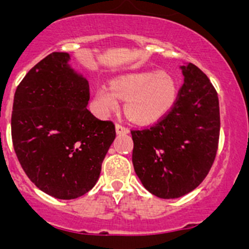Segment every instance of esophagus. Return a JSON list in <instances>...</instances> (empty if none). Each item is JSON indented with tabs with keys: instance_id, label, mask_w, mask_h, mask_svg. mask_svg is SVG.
Listing matches in <instances>:
<instances>
[{
	"instance_id": "34e87169",
	"label": "esophagus",
	"mask_w": 249,
	"mask_h": 249,
	"mask_svg": "<svg viewBox=\"0 0 249 249\" xmlns=\"http://www.w3.org/2000/svg\"><path fill=\"white\" fill-rule=\"evenodd\" d=\"M115 130H117V134H119V135H125L129 132V129H127L126 126H123V125H120V124L115 125Z\"/></svg>"
}]
</instances>
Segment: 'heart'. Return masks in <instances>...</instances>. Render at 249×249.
Instances as JSON below:
<instances>
[{
  "label": "heart",
  "instance_id": "heart-1",
  "mask_svg": "<svg viewBox=\"0 0 249 249\" xmlns=\"http://www.w3.org/2000/svg\"><path fill=\"white\" fill-rule=\"evenodd\" d=\"M119 97L126 99L125 109L132 120L152 123L172 108L177 99V85L160 71L132 72L115 78L112 87H97L95 104L101 114H108L118 109Z\"/></svg>",
  "mask_w": 249,
  "mask_h": 249
}]
</instances>
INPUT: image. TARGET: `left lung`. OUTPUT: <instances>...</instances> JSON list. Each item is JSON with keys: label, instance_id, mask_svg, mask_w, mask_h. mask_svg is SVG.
Instances as JSON below:
<instances>
[{"label": "left lung", "instance_id": "left-lung-1", "mask_svg": "<svg viewBox=\"0 0 249 249\" xmlns=\"http://www.w3.org/2000/svg\"><path fill=\"white\" fill-rule=\"evenodd\" d=\"M184 83L172 108L155 124L131 130L132 164L148 192L176 199L206 178L219 142V101L208 77L194 64L182 66Z\"/></svg>", "mask_w": 249, "mask_h": 249}]
</instances>
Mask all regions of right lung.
<instances>
[{
    "label": "right lung",
    "mask_w": 249,
    "mask_h": 249,
    "mask_svg": "<svg viewBox=\"0 0 249 249\" xmlns=\"http://www.w3.org/2000/svg\"><path fill=\"white\" fill-rule=\"evenodd\" d=\"M55 52L35 65L18 85L12 112L16 154L32 183L56 199L89 192L115 139L114 123L87 108L89 83Z\"/></svg>",
    "instance_id": "1"
}]
</instances>
